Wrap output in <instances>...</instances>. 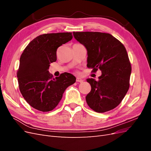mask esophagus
Returning a JSON list of instances; mask_svg holds the SVG:
<instances>
[{"label":"esophagus","mask_w":151,"mask_h":151,"mask_svg":"<svg viewBox=\"0 0 151 151\" xmlns=\"http://www.w3.org/2000/svg\"><path fill=\"white\" fill-rule=\"evenodd\" d=\"M83 81L84 80L82 78H81V77H77V78H76V81L79 82V83H83Z\"/></svg>","instance_id":"34e87169"}]
</instances>
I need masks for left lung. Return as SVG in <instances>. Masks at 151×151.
<instances>
[{
    "instance_id": "obj_1",
    "label": "left lung",
    "mask_w": 151,
    "mask_h": 151,
    "mask_svg": "<svg viewBox=\"0 0 151 151\" xmlns=\"http://www.w3.org/2000/svg\"><path fill=\"white\" fill-rule=\"evenodd\" d=\"M75 39L87 50V67L93 72L99 69L98 81L87 79L91 86L86 99L88 106L98 113L116 108L129 89L132 68L123 45L109 33L73 32Z\"/></svg>"
}]
</instances>
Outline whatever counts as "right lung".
Here are the masks:
<instances>
[{"mask_svg": "<svg viewBox=\"0 0 151 151\" xmlns=\"http://www.w3.org/2000/svg\"><path fill=\"white\" fill-rule=\"evenodd\" d=\"M72 39V33L44 34L28 45L20 57L17 76L22 96L39 111H52L76 78L65 72L55 78L50 74V64L57 60V48Z\"/></svg>", "mask_w": 151, "mask_h": 151, "instance_id": "add662e5", "label": "right lung"}]
</instances>
